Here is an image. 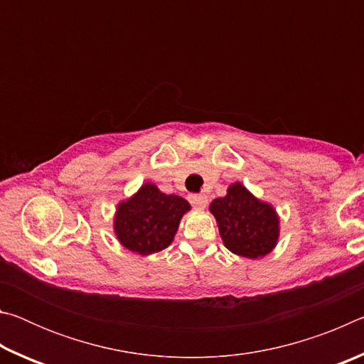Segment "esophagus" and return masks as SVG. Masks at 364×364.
Masks as SVG:
<instances>
[{
  "label": "esophagus",
  "mask_w": 364,
  "mask_h": 364,
  "mask_svg": "<svg viewBox=\"0 0 364 364\" xmlns=\"http://www.w3.org/2000/svg\"><path fill=\"white\" fill-rule=\"evenodd\" d=\"M207 196L205 194H193L191 196V204H193L196 208H199V210H202L207 205Z\"/></svg>",
  "instance_id": "obj_1"
}]
</instances>
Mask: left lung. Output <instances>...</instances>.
Instances as JSON below:
<instances>
[{"mask_svg":"<svg viewBox=\"0 0 364 364\" xmlns=\"http://www.w3.org/2000/svg\"><path fill=\"white\" fill-rule=\"evenodd\" d=\"M210 212L217 218L225 247L232 254L255 260L268 255L278 244V213L241 183H232L225 197L215 199Z\"/></svg>","mask_w":364,"mask_h":364,"instance_id":"1","label":"left lung"}]
</instances>
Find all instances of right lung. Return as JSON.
<instances>
[{
    "mask_svg": "<svg viewBox=\"0 0 364 364\" xmlns=\"http://www.w3.org/2000/svg\"><path fill=\"white\" fill-rule=\"evenodd\" d=\"M191 210L186 199L165 194L156 184L144 183L136 194L117 205L114 231L123 247L139 255L167 249L183 215Z\"/></svg>",
    "mask_w": 364,
    "mask_h": 364,
    "instance_id": "add662e5",
    "label": "right lung"
}]
</instances>
